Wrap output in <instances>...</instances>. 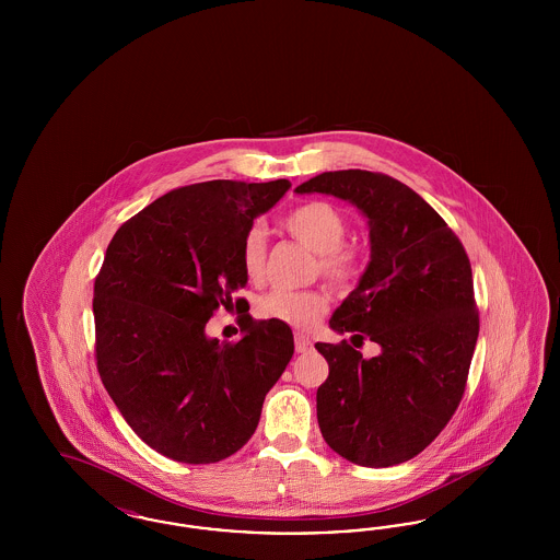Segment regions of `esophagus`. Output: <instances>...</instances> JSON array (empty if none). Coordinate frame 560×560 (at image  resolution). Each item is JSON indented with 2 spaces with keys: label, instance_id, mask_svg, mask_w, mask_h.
<instances>
[{
  "label": "esophagus",
  "instance_id": "esophagus-1",
  "mask_svg": "<svg viewBox=\"0 0 560 560\" xmlns=\"http://www.w3.org/2000/svg\"><path fill=\"white\" fill-rule=\"evenodd\" d=\"M293 347H295V352H308V350L313 348V342H311L306 336L295 334V336H293Z\"/></svg>",
  "mask_w": 560,
  "mask_h": 560
}]
</instances>
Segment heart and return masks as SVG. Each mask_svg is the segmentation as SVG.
Returning <instances> with one entry per match:
<instances>
[{"instance_id": "obj_1", "label": "heart", "mask_w": 560, "mask_h": 560, "mask_svg": "<svg viewBox=\"0 0 560 560\" xmlns=\"http://www.w3.org/2000/svg\"><path fill=\"white\" fill-rule=\"evenodd\" d=\"M283 229L293 240L317 254V270L336 288L347 290L363 270V254L354 243H345L348 222L338 208L311 201L298 206L283 218ZM267 262V237L260 226H252L241 243V267L249 281H258ZM329 306L323 290L270 292L258 302V315L281 320L295 329H311Z\"/></svg>"}]
</instances>
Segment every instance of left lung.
Here are the masks:
<instances>
[{
    "mask_svg": "<svg viewBox=\"0 0 560 560\" xmlns=\"http://www.w3.org/2000/svg\"><path fill=\"white\" fill-rule=\"evenodd\" d=\"M295 192H323L368 218L372 256L329 327L370 338L359 350L317 342L329 375L317 390L325 443L348 462L386 468L424 452L452 420L479 338L472 268L462 241L399 180L365 170L323 172Z\"/></svg>",
    "mask_w": 560,
    "mask_h": 560,
    "instance_id": "8db88e82",
    "label": "left lung"
}]
</instances>
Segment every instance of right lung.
Listing matches in <instances>:
<instances>
[{
  "label": "right lung",
  "instance_id": "obj_1",
  "mask_svg": "<svg viewBox=\"0 0 560 560\" xmlns=\"http://www.w3.org/2000/svg\"><path fill=\"white\" fill-rule=\"evenodd\" d=\"M290 180L174 188L124 222L94 281L96 365L133 432L183 464H213L252 439L293 354L281 320H243L237 342L208 338L245 288L241 243ZM240 298L235 306L240 308Z\"/></svg>",
  "mask_w": 560,
  "mask_h": 560
}]
</instances>
